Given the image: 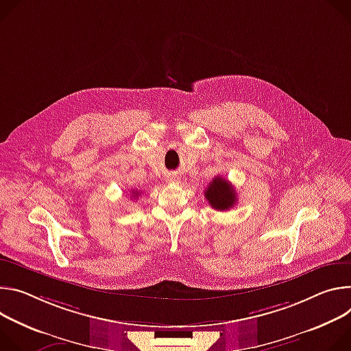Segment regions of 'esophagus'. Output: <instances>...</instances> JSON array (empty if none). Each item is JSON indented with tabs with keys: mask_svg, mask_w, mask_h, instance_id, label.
I'll return each instance as SVG.
<instances>
[{
	"mask_svg": "<svg viewBox=\"0 0 351 351\" xmlns=\"http://www.w3.org/2000/svg\"><path fill=\"white\" fill-rule=\"evenodd\" d=\"M169 181H170V182H176L177 178H176V177H169Z\"/></svg>",
	"mask_w": 351,
	"mask_h": 351,
	"instance_id": "1",
	"label": "esophagus"
}]
</instances>
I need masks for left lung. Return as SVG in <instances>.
I'll return each instance as SVG.
<instances>
[{"mask_svg": "<svg viewBox=\"0 0 351 351\" xmlns=\"http://www.w3.org/2000/svg\"><path fill=\"white\" fill-rule=\"evenodd\" d=\"M205 198L208 199L209 205L216 210H228L237 204L236 189L220 176L215 177L209 182L205 191Z\"/></svg>", "mask_w": 351, "mask_h": 351, "instance_id": "obj_1", "label": "left lung"}]
</instances>
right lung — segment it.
<instances>
[{
  "instance_id": "right-lung-1",
  "label": "right lung",
  "mask_w": 351,
  "mask_h": 351,
  "mask_svg": "<svg viewBox=\"0 0 351 351\" xmlns=\"http://www.w3.org/2000/svg\"><path fill=\"white\" fill-rule=\"evenodd\" d=\"M132 195H134V197H138L139 192H138V191H132Z\"/></svg>"
}]
</instances>
